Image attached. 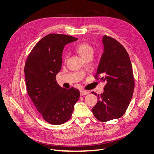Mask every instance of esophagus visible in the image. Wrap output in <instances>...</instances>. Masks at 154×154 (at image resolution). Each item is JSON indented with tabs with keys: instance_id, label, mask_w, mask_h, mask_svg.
<instances>
[{
	"instance_id": "34e87169",
	"label": "esophagus",
	"mask_w": 154,
	"mask_h": 154,
	"mask_svg": "<svg viewBox=\"0 0 154 154\" xmlns=\"http://www.w3.org/2000/svg\"><path fill=\"white\" fill-rule=\"evenodd\" d=\"M87 94H88V91H85V90H81V91H80V95H81L82 96H83V95H87Z\"/></svg>"
}]
</instances>
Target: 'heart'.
<instances>
[{"mask_svg": "<svg viewBox=\"0 0 154 154\" xmlns=\"http://www.w3.org/2000/svg\"><path fill=\"white\" fill-rule=\"evenodd\" d=\"M76 49L83 59L90 56V55H93L94 54L93 47L87 43H82V44H78ZM64 58L66 59V54H64Z\"/></svg>", "mask_w": 154, "mask_h": 154, "instance_id": "b5f03b06", "label": "heart"}]
</instances>
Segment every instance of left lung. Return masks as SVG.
Wrapping results in <instances>:
<instances>
[{"label": "left lung", "instance_id": "left-lung-1", "mask_svg": "<svg viewBox=\"0 0 154 154\" xmlns=\"http://www.w3.org/2000/svg\"><path fill=\"white\" fill-rule=\"evenodd\" d=\"M102 42L103 52L95 78L106 85L103 93L98 95V100L91 110L98 121L106 122L124 115L133 96L134 79L125 48L107 35L103 36Z\"/></svg>", "mask_w": 154, "mask_h": 154}]
</instances>
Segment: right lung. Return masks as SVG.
<instances>
[{
  "mask_svg": "<svg viewBox=\"0 0 154 154\" xmlns=\"http://www.w3.org/2000/svg\"><path fill=\"white\" fill-rule=\"evenodd\" d=\"M77 40L67 35H47L33 48L24 66L28 94L42 118L51 125L68 121L80 96L78 90L62 88L56 81L64 46Z\"/></svg>",
  "mask_w": 154,
  "mask_h": 154,
  "instance_id": "1",
  "label": "right lung"
}]
</instances>
